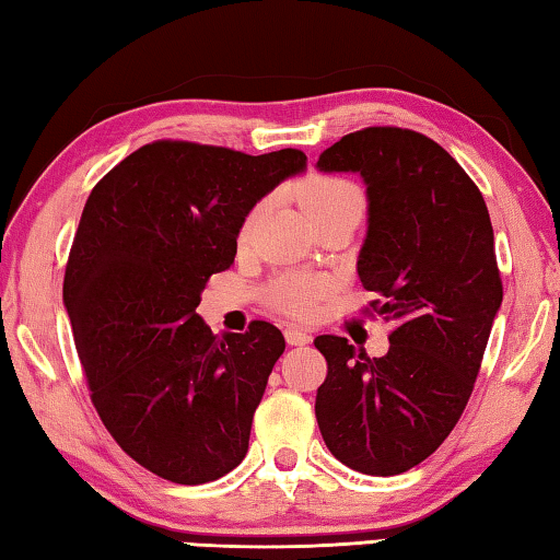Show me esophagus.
I'll list each match as a JSON object with an SVG mask.
<instances>
[{"mask_svg": "<svg viewBox=\"0 0 560 560\" xmlns=\"http://www.w3.org/2000/svg\"><path fill=\"white\" fill-rule=\"evenodd\" d=\"M285 339H288L290 347H305V345H310V341H312V337L307 335V331H302L298 327H288L285 329Z\"/></svg>", "mask_w": 560, "mask_h": 560, "instance_id": "obj_1", "label": "esophagus"}]
</instances>
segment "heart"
<instances>
[{
    "instance_id": "b5f03b06",
    "label": "heart",
    "mask_w": 560,
    "mask_h": 560,
    "mask_svg": "<svg viewBox=\"0 0 560 560\" xmlns=\"http://www.w3.org/2000/svg\"><path fill=\"white\" fill-rule=\"evenodd\" d=\"M302 203L310 213L312 223H319L331 215L347 213V211H361L364 209V194H361L354 182L345 179V176H310L300 189ZM262 213V203L255 206L243 223V238L250 233V229ZM325 295V280L312 272H288L272 282L270 300L275 307H280L288 315L305 317L317 307V302Z\"/></svg>"
}]
</instances>
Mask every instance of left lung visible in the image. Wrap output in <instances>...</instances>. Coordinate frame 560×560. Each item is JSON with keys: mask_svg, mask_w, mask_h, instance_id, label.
<instances>
[{"mask_svg": "<svg viewBox=\"0 0 560 560\" xmlns=\"http://www.w3.org/2000/svg\"><path fill=\"white\" fill-rule=\"evenodd\" d=\"M319 172H354L366 184L369 229L361 285L394 325L384 357L322 335L317 388L325 445L357 472L390 477L443 445L472 396L489 331L502 307L494 231L482 194L430 137L366 127L319 154Z\"/></svg>", "mask_w": 560, "mask_h": 560, "instance_id": "1", "label": "left lung"}]
</instances>
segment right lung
I'll return each mask as SVG.
<instances>
[{"label":"right lung","instance_id":"right-lung-1","mask_svg":"<svg viewBox=\"0 0 560 560\" xmlns=\"http://www.w3.org/2000/svg\"><path fill=\"white\" fill-rule=\"evenodd\" d=\"M305 166L300 150L250 156L160 140L88 196L63 305L97 416L156 477L206 485L248 453L285 337L270 322L219 337L196 307L211 275L233 265L245 215Z\"/></svg>","mask_w":560,"mask_h":560}]
</instances>
